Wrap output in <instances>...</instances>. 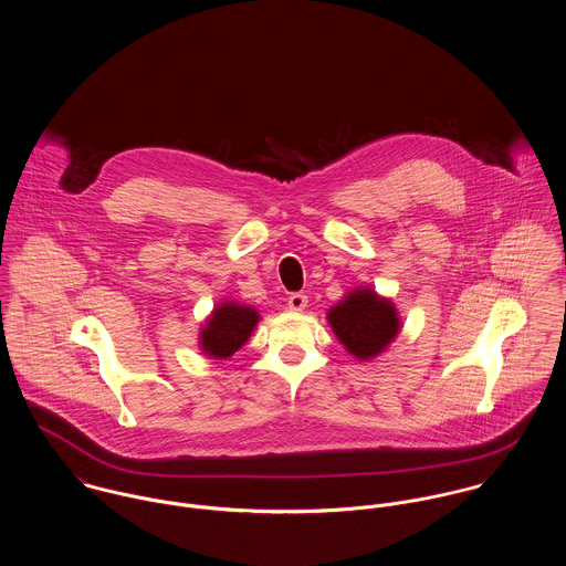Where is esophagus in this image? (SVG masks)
<instances>
[{
  "label": "esophagus",
  "instance_id": "34e87169",
  "mask_svg": "<svg viewBox=\"0 0 566 566\" xmlns=\"http://www.w3.org/2000/svg\"><path fill=\"white\" fill-rule=\"evenodd\" d=\"M308 306V295L306 293H291L289 297V308L295 313H302Z\"/></svg>",
  "mask_w": 566,
  "mask_h": 566
}]
</instances>
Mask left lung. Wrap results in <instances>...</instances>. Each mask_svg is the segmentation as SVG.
I'll return each instance as SVG.
<instances>
[{"mask_svg": "<svg viewBox=\"0 0 566 566\" xmlns=\"http://www.w3.org/2000/svg\"><path fill=\"white\" fill-rule=\"evenodd\" d=\"M327 318L347 352L363 360L377 356L399 329L392 304L371 291L352 293L329 311Z\"/></svg>", "mask_w": 566, "mask_h": 566, "instance_id": "8db88e82", "label": "left lung"}]
</instances>
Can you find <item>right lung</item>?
<instances>
[{
  "label": "right lung",
  "instance_id": "right-lung-1",
  "mask_svg": "<svg viewBox=\"0 0 566 566\" xmlns=\"http://www.w3.org/2000/svg\"><path fill=\"white\" fill-rule=\"evenodd\" d=\"M255 321L258 314L248 306L226 304L217 308L208 321V327L201 332L203 352L217 358L232 356L250 338Z\"/></svg>",
  "mask_w": 566,
  "mask_h": 566
}]
</instances>
